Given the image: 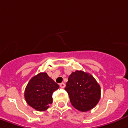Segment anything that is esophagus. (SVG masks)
<instances>
[{"label":"esophagus","instance_id":"1","mask_svg":"<svg viewBox=\"0 0 128 128\" xmlns=\"http://www.w3.org/2000/svg\"><path fill=\"white\" fill-rule=\"evenodd\" d=\"M60 88H65V86H66V85H65V83H64V82H62V83L60 84Z\"/></svg>","mask_w":128,"mask_h":128}]
</instances>
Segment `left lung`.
<instances>
[{"label": "left lung", "mask_w": 128, "mask_h": 128, "mask_svg": "<svg viewBox=\"0 0 128 128\" xmlns=\"http://www.w3.org/2000/svg\"><path fill=\"white\" fill-rule=\"evenodd\" d=\"M65 90L73 106L80 112L93 108L101 97V88L92 76L82 71L72 72L68 76Z\"/></svg>", "instance_id": "8db88e82"}]
</instances>
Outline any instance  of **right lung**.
Here are the masks:
<instances>
[{
	"instance_id": "add662e5",
	"label": "right lung",
	"mask_w": 128,
	"mask_h": 128,
	"mask_svg": "<svg viewBox=\"0 0 128 128\" xmlns=\"http://www.w3.org/2000/svg\"><path fill=\"white\" fill-rule=\"evenodd\" d=\"M59 85L43 72L34 76L28 82L24 91L27 104L38 112H44L52 103V93Z\"/></svg>"
}]
</instances>
